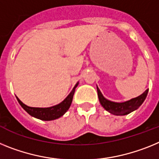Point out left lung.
<instances>
[{
	"mask_svg": "<svg viewBox=\"0 0 159 159\" xmlns=\"http://www.w3.org/2000/svg\"><path fill=\"white\" fill-rule=\"evenodd\" d=\"M97 90H98L99 102L105 110H106L111 114H115V115H125V114L131 113L134 110H137L139 106L143 104L146 96H147L149 89H146L143 94H141L140 96L137 97L135 98L121 103L114 102H110V101L107 100L103 97V95L102 94L101 91L99 90L98 87H97Z\"/></svg>",
	"mask_w": 159,
	"mask_h": 159,
	"instance_id": "left-lung-1",
	"label": "left lung"
}]
</instances>
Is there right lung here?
<instances>
[{
  "label": "right lung",
  "mask_w": 159,
  "mask_h": 159,
  "mask_svg": "<svg viewBox=\"0 0 159 159\" xmlns=\"http://www.w3.org/2000/svg\"><path fill=\"white\" fill-rule=\"evenodd\" d=\"M78 85V82L76 84L73 90L70 92V94L67 96L66 99L63 102L58 105L53 106L52 107H48V108H37V107H30V106H26L24 103H22L18 98H16L18 101L19 104L22 106V108L25 110L26 112L30 114V115L37 118L38 119L44 120V121H50V120H54L57 118H60L65 113L69 110L70 105L73 101V97H74V91L77 85Z\"/></svg>",
  "instance_id": "right-lung-1"
}]
</instances>
